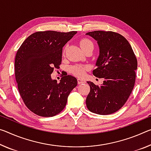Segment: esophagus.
Returning <instances> with one entry per match:
<instances>
[{
    "instance_id": "34e87169",
    "label": "esophagus",
    "mask_w": 151,
    "mask_h": 151,
    "mask_svg": "<svg viewBox=\"0 0 151 151\" xmlns=\"http://www.w3.org/2000/svg\"><path fill=\"white\" fill-rule=\"evenodd\" d=\"M77 81H78V85L83 84V83H85V82H86V81L84 79H82V78H78Z\"/></svg>"
}]
</instances>
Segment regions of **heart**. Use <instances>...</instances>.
Instances as JSON below:
<instances>
[{
  "mask_svg": "<svg viewBox=\"0 0 151 151\" xmlns=\"http://www.w3.org/2000/svg\"><path fill=\"white\" fill-rule=\"evenodd\" d=\"M80 45L82 48L86 46H88V45H93V42L88 39H83L80 42ZM86 69H87V67L81 65H77L73 67V68H72V72L76 76H83L85 75Z\"/></svg>",
  "mask_w": 151,
  "mask_h": 151,
  "instance_id": "obj_1",
  "label": "heart"
}]
</instances>
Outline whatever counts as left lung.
<instances>
[{"instance_id": "obj_1", "label": "left lung", "mask_w": 151, "mask_h": 151, "mask_svg": "<svg viewBox=\"0 0 151 151\" xmlns=\"http://www.w3.org/2000/svg\"><path fill=\"white\" fill-rule=\"evenodd\" d=\"M85 35L97 41L99 49L93 75L104 78L100 86L87 81L90 92L86 105L93 113L111 114L125 104L133 89L137 60L127 40L119 33L95 31Z\"/></svg>"}]
</instances>
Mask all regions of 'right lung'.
<instances>
[{
    "label": "right lung",
    "instance_id": "add662e5",
    "mask_svg": "<svg viewBox=\"0 0 151 151\" xmlns=\"http://www.w3.org/2000/svg\"><path fill=\"white\" fill-rule=\"evenodd\" d=\"M77 32H38L29 35L17 52L15 78L24 104L42 117L59 114L66 106L77 79L64 76L60 83L52 78L54 68H60L63 47Z\"/></svg>",
    "mask_w": 151,
    "mask_h": 151
}]
</instances>
